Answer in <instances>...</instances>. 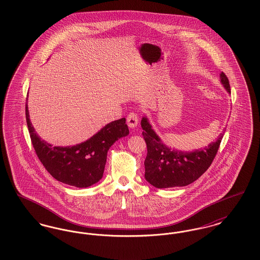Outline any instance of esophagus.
<instances>
[{"label":"esophagus","mask_w":260,"mask_h":260,"mask_svg":"<svg viewBox=\"0 0 260 260\" xmlns=\"http://www.w3.org/2000/svg\"><path fill=\"white\" fill-rule=\"evenodd\" d=\"M126 123H127V125L129 127H132V128L136 127L137 124H138V116H137V114H136L135 112H131L127 115V117H126Z\"/></svg>","instance_id":"34e87169"}]
</instances>
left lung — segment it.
<instances>
[{
	"mask_svg": "<svg viewBox=\"0 0 260 260\" xmlns=\"http://www.w3.org/2000/svg\"><path fill=\"white\" fill-rule=\"evenodd\" d=\"M220 79L227 91L231 92L227 76L221 72ZM141 126L147 145V156L144 161L145 178L157 188L181 187L197 180L210 168L223 137V134H220L216 141L205 148L182 152L162 144L146 118H142Z\"/></svg>",
	"mask_w": 260,
	"mask_h": 260,
	"instance_id": "8db88e82",
	"label": "left lung"
}]
</instances>
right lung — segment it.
Wrapping results in <instances>:
<instances>
[{
  "mask_svg": "<svg viewBox=\"0 0 260 260\" xmlns=\"http://www.w3.org/2000/svg\"><path fill=\"white\" fill-rule=\"evenodd\" d=\"M26 122L31 142L39 160L52 177L62 183L86 188L99 181L107 159V152L121 137L128 135L125 119L106 124L88 140L71 147L51 146L42 140L29 119L25 107Z\"/></svg>",
  "mask_w": 260,
  "mask_h": 260,
  "instance_id": "add662e5",
  "label": "right lung"
}]
</instances>
